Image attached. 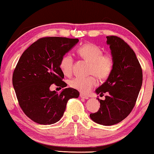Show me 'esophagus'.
<instances>
[{"mask_svg": "<svg viewBox=\"0 0 154 154\" xmlns=\"http://www.w3.org/2000/svg\"><path fill=\"white\" fill-rule=\"evenodd\" d=\"M80 97H81L82 98L85 99H89V96H88V95L84 94L83 93H80Z\"/></svg>", "mask_w": 154, "mask_h": 154, "instance_id": "1", "label": "esophagus"}]
</instances>
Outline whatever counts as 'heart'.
Returning <instances> with one entry per match:
<instances>
[{"label": "heart", "instance_id": "1", "mask_svg": "<svg viewBox=\"0 0 154 154\" xmlns=\"http://www.w3.org/2000/svg\"><path fill=\"white\" fill-rule=\"evenodd\" d=\"M77 54L82 59L90 62L89 73L94 75L99 79H105L111 74L114 67V58L108 53L103 54L101 48L92 43H87L78 48ZM73 58L67 54L63 56L60 62V68L63 74L71 75ZM97 80L94 75L89 77H77L70 79L69 86L82 92H88L97 86Z\"/></svg>", "mask_w": 154, "mask_h": 154}]
</instances>
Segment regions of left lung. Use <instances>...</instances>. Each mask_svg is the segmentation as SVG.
<instances>
[{
  "label": "left lung",
  "instance_id": "1",
  "mask_svg": "<svg viewBox=\"0 0 154 154\" xmlns=\"http://www.w3.org/2000/svg\"><path fill=\"white\" fill-rule=\"evenodd\" d=\"M114 58V67L108 79L95 92L103 95L100 108L90 117L95 123L112 125L120 123L132 110L142 86L143 71L135 53L125 41L117 36H107Z\"/></svg>",
  "mask_w": 154,
  "mask_h": 154
}]
</instances>
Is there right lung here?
<instances>
[{"instance_id": "add662e5", "label": "right lung", "mask_w": 154, "mask_h": 154, "mask_svg": "<svg viewBox=\"0 0 154 154\" xmlns=\"http://www.w3.org/2000/svg\"><path fill=\"white\" fill-rule=\"evenodd\" d=\"M78 42V39L62 37L40 38L19 59L12 83L20 108L35 123L51 125L59 121L68 100L79 97V92L72 88L63 89L60 93L50 90L53 84L66 87L60 62Z\"/></svg>"}]
</instances>
